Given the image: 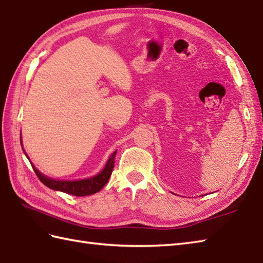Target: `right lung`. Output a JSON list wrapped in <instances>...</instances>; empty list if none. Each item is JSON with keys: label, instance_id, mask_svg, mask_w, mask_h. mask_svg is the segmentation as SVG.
<instances>
[{"label": "right lung", "instance_id": "add662e5", "mask_svg": "<svg viewBox=\"0 0 263 263\" xmlns=\"http://www.w3.org/2000/svg\"><path fill=\"white\" fill-rule=\"evenodd\" d=\"M20 141H21V139H20ZM24 153H25V150H24ZM115 155H116V152L111 154V156L107 161V164H106L104 170L100 172L98 175L90 177V178H86V180H80V181L53 180V178H49L45 175H43L41 172H39L37 168H35V166L33 165H31V166H32L33 171H35L37 177L39 178V181H41L44 185H46L47 187L52 189V190H57V191L76 195V197H85V195H90V194L99 192L100 190H102L106 185V183L108 182L109 177L111 175V172H113V168H114Z\"/></svg>", "mask_w": 263, "mask_h": 263}]
</instances>
